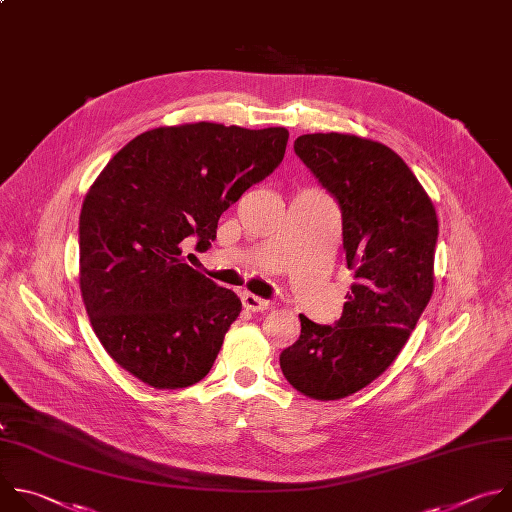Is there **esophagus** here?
Here are the masks:
<instances>
[{
  "label": "esophagus",
  "mask_w": 512,
  "mask_h": 512,
  "mask_svg": "<svg viewBox=\"0 0 512 512\" xmlns=\"http://www.w3.org/2000/svg\"><path fill=\"white\" fill-rule=\"evenodd\" d=\"M242 304H244V309L250 311V313H264V311H270V306H272L268 300H264L260 296H254L250 292L242 296Z\"/></svg>",
  "instance_id": "obj_1"
}]
</instances>
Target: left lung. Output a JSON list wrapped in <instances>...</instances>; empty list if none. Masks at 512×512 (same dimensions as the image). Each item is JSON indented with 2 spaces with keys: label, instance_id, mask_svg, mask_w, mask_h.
I'll return each instance as SVG.
<instances>
[{
  "label": "left lung",
  "instance_id": "left-lung-1",
  "mask_svg": "<svg viewBox=\"0 0 512 512\" xmlns=\"http://www.w3.org/2000/svg\"><path fill=\"white\" fill-rule=\"evenodd\" d=\"M294 151L339 201L355 282L337 325L298 315L300 337L280 369L302 395L335 401L377 379L416 329L434 292L438 216L412 169L379 141L315 133Z\"/></svg>",
  "mask_w": 512,
  "mask_h": 512
}]
</instances>
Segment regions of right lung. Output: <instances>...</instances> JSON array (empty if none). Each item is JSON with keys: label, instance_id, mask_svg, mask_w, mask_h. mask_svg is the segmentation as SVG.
Listing matches in <instances>:
<instances>
[{"label": "right lung", "instance_id": "right-lung-1", "mask_svg": "<svg viewBox=\"0 0 512 512\" xmlns=\"http://www.w3.org/2000/svg\"><path fill=\"white\" fill-rule=\"evenodd\" d=\"M284 127H157L129 141L90 185L80 212L78 282L111 359L155 389L206 377L240 298L181 256L208 248L220 216L282 161Z\"/></svg>", "mask_w": 512, "mask_h": 512}]
</instances>
